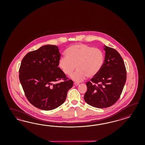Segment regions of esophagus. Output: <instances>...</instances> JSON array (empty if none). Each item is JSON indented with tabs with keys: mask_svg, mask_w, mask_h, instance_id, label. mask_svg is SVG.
Instances as JSON below:
<instances>
[{
	"mask_svg": "<svg viewBox=\"0 0 145 145\" xmlns=\"http://www.w3.org/2000/svg\"><path fill=\"white\" fill-rule=\"evenodd\" d=\"M79 84H80V83H79V82H74V84L75 86H79Z\"/></svg>",
	"mask_w": 145,
	"mask_h": 145,
	"instance_id": "1",
	"label": "esophagus"
}]
</instances>
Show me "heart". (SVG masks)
<instances>
[{
  "label": "heart",
  "mask_w": 145,
  "mask_h": 145,
  "mask_svg": "<svg viewBox=\"0 0 145 145\" xmlns=\"http://www.w3.org/2000/svg\"><path fill=\"white\" fill-rule=\"evenodd\" d=\"M66 56L60 58L58 66L66 75H71L76 67L78 69L71 78L81 81L86 78L96 76L104 64V54L100 49L93 48L84 44H76L65 50Z\"/></svg>",
  "instance_id": "obj_1"
}]
</instances>
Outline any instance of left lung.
<instances>
[{
	"instance_id": "1",
	"label": "left lung",
	"mask_w": 145,
	"mask_h": 145,
	"mask_svg": "<svg viewBox=\"0 0 145 145\" xmlns=\"http://www.w3.org/2000/svg\"><path fill=\"white\" fill-rule=\"evenodd\" d=\"M105 61L101 70L88 81L84 99L89 105L103 108L110 107L119 99L127 79L123 59L115 49L105 45Z\"/></svg>"
}]
</instances>
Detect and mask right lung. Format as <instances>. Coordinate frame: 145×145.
I'll use <instances>...</instances> for the list:
<instances>
[{
  "label": "right lung",
  "instance_id": "right-lung-1",
  "mask_svg": "<svg viewBox=\"0 0 145 145\" xmlns=\"http://www.w3.org/2000/svg\"><path fill=\"white\" fill-rule=\"evenodd\" d=\"M59 49L45 45L27 53L22 59L19 79L27 99L40 110H54L63 104L73 82L58 67ZM64 79L65 81L57 83Z\"/></svg>",
  "mask_w": 145,
  "mask_h": 145
}]
</instances>
